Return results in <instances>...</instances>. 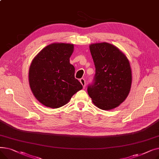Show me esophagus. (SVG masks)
<instances>
[{
	"label": "esophagus",
	"mask_w": 159,
	"mask_h": 159,
	"mask_svg": "<svg viewBox=\"0 0 159 159\" xmlns=\"http://www.w3.org/2000/svg\"><path fill=\"white\" fill-rule=\"evenodd\" d=\"M80 82L81 83V84L82 85L83 88L85 89V88H86V80H85V79H83V78L80 79Z\"/></svg>",
	"instance_id": "esophagus-1"
}]
</instances>
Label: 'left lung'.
Returning <instances> with one entry per match:
<instances>
[{"label": "left lung", "instance_id": "left-lung-1", "mask_svg": "<svg viewBox=\"0 0 159 159\" xmlns=\"http://www.w3.org/2000/svg\"><path fill=\"white\" fill-rule=\"evenodd\" d=\"M89 49L95 74L88 86V93L100 109H113L129 93L132 79L129 62L124 54L110 44H93Z\"/></svg>", "mask_w": 159, "mask_h": 159}]
</instances>
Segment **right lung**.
<instances>
[{"instance_id": "1", "label": "right lung", "mask_w": 159, "mask_h": 159, "mask_svg": "<svg viewBox=\"0 0 159 159\" xmlns=\"http://www.w3.org/2000/svg\"><path fill=\"white\" fill-rule=\"evenodd\" d=\"M73 45L54 43L45 47L33 60L29 71L32 92L43 105L60 107L82 89L70 63Z\"/></svg>"}]
</instances>
